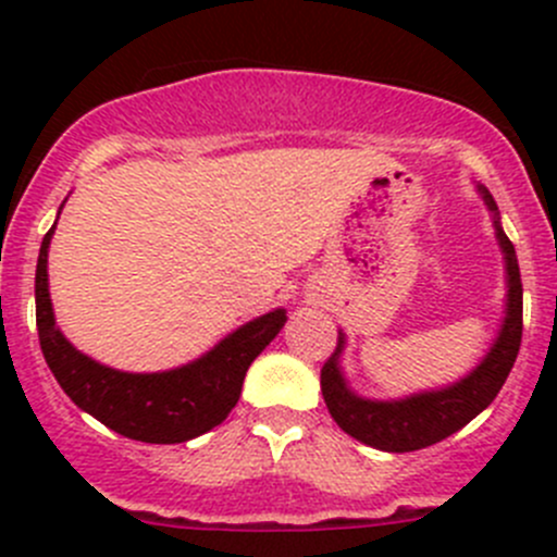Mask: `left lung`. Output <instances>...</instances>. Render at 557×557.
Listing matches in <instances>:
<instances>
[{
  "mask_svg": "<svg viewBox=\"0 0 557 557\" xmlns=\"http://www.w3.org/2000/svg\"><path fill=\"white\" fill-rule=\"evenodd\" d=\"M487 210L493 212L496 237L507 258V318H504L498 339L493 342L491 352L480 361L474 372L466 374L460 383H453L442 391L414 393V396L398 398V401H372L350 391L339 372V352L345 347V334L339 331L336 350L320 369V391H323L325 407L345 434L377 447L385 453H412L447 440L455 431L476 418L493 398L498 396L502 385L507 383L520 352L522 339V283L515 245L504 234L498 223V207L487 188L480 185Z\"/></svg>",
  "mask_w": 557,
  "mask_h": 557,
  "instance_id": "left-lung-1",
  "label": "left lung"
}]
</instances>
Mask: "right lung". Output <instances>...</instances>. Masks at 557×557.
Returning a JSON list of instances; mask_svg holds the SVG:
<instances>
[{
	"mask_svg": "<svg viewBox=\"0 0 557 557\" xmlns=\"http://www.w3.org/2000/svg\"><path fill=\"white\" fill-rule=\"evenodd\" d=\"M53 228L45 234L37 258V331L45 361L66 396L115 434L150 445H177L221 425L237 407L247 367L288 320L285 310L250 320L199 361L172 372H117L83 356L55 329L48 294V245Z\"/></svg>",
	"mask_w": 557,
	"mask_h": 557,
	"instance_id": "right-lung-1",
	"label": "right lung"
}]
</instances>
